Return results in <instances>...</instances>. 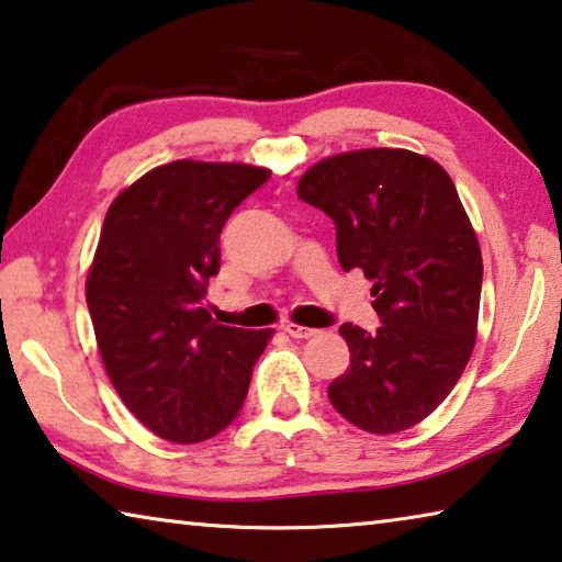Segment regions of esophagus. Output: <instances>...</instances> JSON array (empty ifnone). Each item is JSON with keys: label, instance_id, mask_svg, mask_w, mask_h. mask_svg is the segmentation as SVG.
Here are the masks:
<instances>
[{"label": "esophagus", "instance_id": "obj_1", "mask_svg": "<svg viewBox=\"0 0 562 562\" xmlns=\"http://www.w3.org/2000/svg\"><path fill=\"white\" fill-rule=\"evenodd\" d=\"M284 331H288L292 339H310V337L317 335V329L302 327V325H284Z\"/></svg>", "mask_w": 562, "mask_h": 562}]
</instances>
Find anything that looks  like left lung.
<instances>
[{
    "label": "left lung",
    "mask_w": 562,
    "mask_h": 562,
    "mask_svg": "<svg viewBox=\"0 0 562 562\" xmlns=\"http://www.w3.org/2000/svg\"><path fill=\"white\" fill-rule=\"evenodd\" d=\"M300 201L337 227L341 270L374 282L382 327H339L349 369L331 406L369 434L424 422L459 382L475 345L483 260L449 173L404 148L329 156L300 178Z\"/></svg>",
    "instance_id": "left-lung-1"
}]
</instances>
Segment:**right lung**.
<instances>
[{"instance_id": "obj_1", "label": "right lung", "mask_w": 562, "mask_h": 562, "mask_svg": "<svg viewBox=\"0 0 562 562\" xmlns=\"http://www.w3.org/2000/svg\"><path fill=\"white\" fill-rule=\"evenodd\" d=\"M270 178L245 164L173 160L111 203L87 304L121 402L166 441L198 443L240 414L272 329L217 325L203 304L221 233Z\"/></svg>"}]
</instances>
